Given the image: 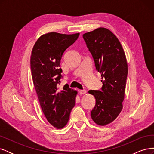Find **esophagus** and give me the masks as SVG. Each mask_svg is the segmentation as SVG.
<instances>
[{"instance_id":"esophagus-1","label":"esophagus","mask_w":154,"mask_h":154,"mask_svg":"<svg viewBox=\"0 0 154 154\" xmlns=\"http://www.w3.org/2000/svg\"><path fill=\"white\" fill-rule=\"evenodd\" d=\"M79 92H80V94H86V92H87V91H85V90H80L79 91Z\"/></svg>"}]
</instances>
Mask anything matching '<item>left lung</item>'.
<instances>
[{"mask_svg": "<svg viewBox=\"0 0 154 154\" xmlns=\"http://www.w3.org/2000/svg\"><path fill=\"white\" fill-rule=\"evenodd\" d=\"M87 47L101 73V91H88L96 99L91 118L104 126L118 117L123 109V101L128 74V66L122 44L108 29L100 27L83 35Z\"/></svg>", "mask_w": 154, "mask_h": 154, "instance_id": "obj_1", "label": "left lung"}]
</instances>
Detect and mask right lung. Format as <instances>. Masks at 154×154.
Returning <instances> with one entry per match:
<instances>
[{"label": "right lung", "instance_id": "1", "mask_svg": "<svg viewBox=\"0 0 154 154\" xmlns=\"http://www.w3.org/2000/svg\"><path fill=\"white\" fill-rule=\"evenodd\" d=\"M79 35L49 32L37 40L31 52L32 78L40 106L48 122L57 128L67 125L75 105L77 91L67 84L60 90L58 84L62 78L60 68L62 55Z\"/></svg>", "mask_w": 154, "mask_h": 154}]
</instances>
